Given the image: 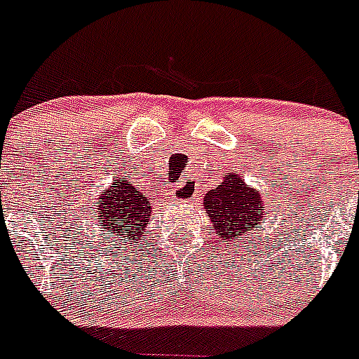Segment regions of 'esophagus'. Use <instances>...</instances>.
<instances>
[{
    "label": "esophagus",
    "mask_w": 359,
    "mask_h": 359,
    "mask_svg": "<svg viewBox=\"0 0 359 359\" xmlns=\"http://www.w3.org/2000/svg\"><path fill=\"white\" fill-rule=\"evenodd\" d=\"M192 185H190L189 182H182L180 185L176 187V189L172 190V198L174 199H187L192 196Z\"/></svg>",
    "instance_id": "obj_1"
}]
</instances>
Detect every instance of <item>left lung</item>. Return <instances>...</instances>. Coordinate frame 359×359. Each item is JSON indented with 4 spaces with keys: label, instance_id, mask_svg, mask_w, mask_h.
<instances>
[{
    "label": "left lung",
    "instance_id": "obj_1",
    "mask_svg": "<svg viewBox=\"0 0 359 359\" xmlns=\"http://www.w3.org/2000/svg\"><path fill=\"white\" fill-rule=\"evenodd\" d=\"M203 208L212 221V230L223 243L255 230L266 217L262 192L244 183L239 172H228L221 185L203 196Z\"/></svg>",
    "mask_w": 359,
    "mask_h": 359
}]
</instances>
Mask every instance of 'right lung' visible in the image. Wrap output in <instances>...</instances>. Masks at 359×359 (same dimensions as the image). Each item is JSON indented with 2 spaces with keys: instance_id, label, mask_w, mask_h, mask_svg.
I'll use <instances>...</instances> for the list:
<instances>
[{
  "instance_id": "right-lung-1",
  "label": "right lung",
  "mask_w": 359,
  "mask_h": 359,
  "mask_svg": "<svg viewBox=\"0 0 359 359\" xmlns=\"http://www.w3.org/2000/svg\"><path fill=\"white\" fill-rule=\"evenodd\" d=\"M91 207L95 208L100 237L106 231L111 243H118L122 248L123 241L129 246L142 241L151 219V203L126 176L113 180Z\"/></svg>"
}]
</instances>
